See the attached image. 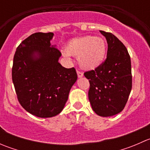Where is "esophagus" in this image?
<instances>
[{
    "label": "esophagus",
    "instance_id": "obj_1",
    "mask_svg": "<svg viewBox=\"0 0 150 150\" xmlns=\"http://www.w3.org/2000/svg\"><path fill=\"white\" fill-rule=\"evenodd\" d=\"M77 74H78V78H82L83 76V73L82 72H81V71H77Z\"/></svg>",
    "mask_w": 150,
    "mask_h": 150
}]
</instances>
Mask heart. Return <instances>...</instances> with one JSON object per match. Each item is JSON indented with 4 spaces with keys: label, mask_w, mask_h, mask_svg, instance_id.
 <instances>
[{
    "label": "heart",
    "mask_w": 150,
    "mask_h": 150,
    "mask_svg": "<svg viewBox=\"0 0 150 150\" xmlns=\"http://www.w3.org/2000/svg\"><path fill=\"white\" fill-rule=\"evenodd\" d=\"M107 53L105 40L91 35L72 39L67 45L62 54L70 60V56L78 57L79 65L86 70L99 67L103 62Z\"/></svg>",
    "instance_id": "1"
}]
</instances>
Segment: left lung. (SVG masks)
Returning a JSON list of instances; mask_svg holds the SVG:
<instances>
[{
	"label": "left lung",
	"mask_w": 150,
	"mask_h": 150,
	"mask_svg": "<svg viewBox=\"0 0 150 150\" xmlns=\"http://www.w3.org/2000/svg\"><path fill=\"white\" fill-rule=\"evenodd\" d=\"M106 38L107 59L99 67L84 73L89 80L88 99L93 111L102 117L120 113L125 107L132 88L131 58L117 37L100 30Z\"/></svg>",
	"instance_id": "obj_1"
}]
</instances>
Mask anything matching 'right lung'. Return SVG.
I'll return each mask as SVG.
<instances>
[{
  "label": "right lung",
  "instance_id": "right-lung-1",
  "mask_svg": "<svg viewBox=\"0 0 150 150\" xmlns=\"http://www.w3.org/2000/svg\"><path fill=\"white\" fill-rule=\"evenodd\" d=\"M53 33H36L24 40L13 57L12 81L22 107L39 117L62 111L78 75L59 62L61 52L51 46Z\"/></svg>",
  "mask_w": 150,
  "mask_h": 150
}]
</instances>
